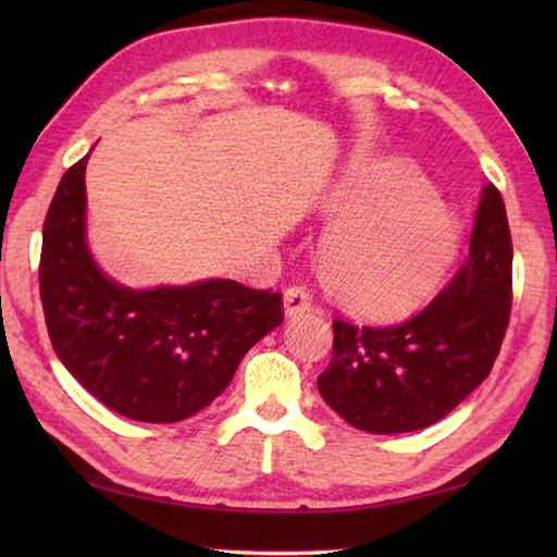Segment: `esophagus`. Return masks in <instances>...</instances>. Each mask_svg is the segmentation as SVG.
<instances>
[{
	"label": "esophagus",
	"mask_w": 557,
	"mask_h": 557,
	"mask_svg": "<svg viewBox=\"0 0 557 557\" xmlns=\"http://www.w3.org/2000/svg\"><path fill=\"white\" fill-rule=\"evenodd\" d=\"M313 299H311V292L301 287V285H292L285 289V313L287 318H297L306 311H311Z\"/></svg>",
	"instance_id": "34e87169"
}]
</instances>
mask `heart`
<instances>
[{
  "label": "heart",
  "mask_w": 557,
  "mask_h": 557,
  "mask_svg": "<svg viewBox=\"0 0 557 557\" xmlns=\"http://www.w3.org/2000/svg\"><path fill=\"white\" fill-rule=\"evenodd\" d=\"M335 227L321 253L325 289L347 311L393 321L431 297L455 251V227L421 174L399 160L354 164L330 194Z\"/></svg>",
  "instance_id": "b5f03b06"
}]
</instances>
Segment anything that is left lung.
<instances>
[{
    "mask_svg": "<svg viewBox=\"0 0 557 557\" xmlns=\"http://www.w3.org/2000/svg\"><path fill=\"white\" fill-rule=\"evenodd\" d=\"M512 309V236L498 188H483L469 256L447 287L399 325L333 321L323 399L369 433H409L447 417L486 381Z\"/></svg>",
    "mask_w": 557,
    "mask_h": 557,
    "instance_id": "obj_1",
    "label": "left lung"
}]
</instances>
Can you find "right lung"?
Instances as JSON below:
<instances>
[{
  "instance_id": "obj_1",
  "label": "right lung",
  "mask_w": 557,
  "mask_h": 557,
  "mask_svg": "<svg viewBox=\"0 0 557 557\" xmlns=\"http://www.w3.org/2000/svg\"><path fill=\"white\" fill-rule=\"evenodd\" d=\"M86 162L64 172L42 224L38 275L52 347L92 397L126 419L194 417L285 321L282 294L234 280L134 292L104 277L86 246Z\"/></svg>"
}]
</instances>
